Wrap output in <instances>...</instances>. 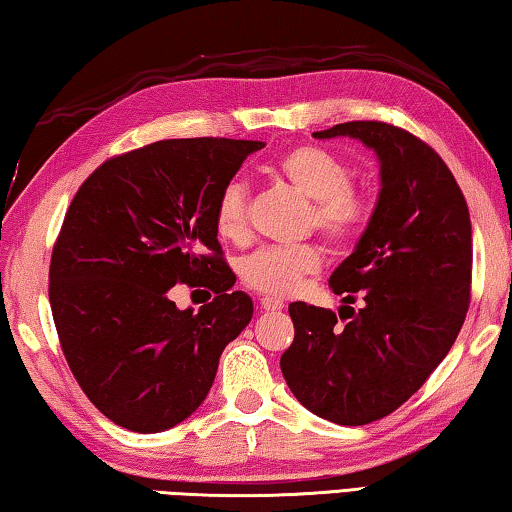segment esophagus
<instances>
[{"label": "esophagus", "mask_w": 512, "mask_h": 512, "mask_svg": "<svg viewBox=\"0 0 512 512\" xmlns=\"http://www.w3.org/2000/svg\"><path fill=\"white\" fill-rule=\"evenodd\" d=\"M259 305H262V309H266V311H280V309H284V302L280 298H273V296L259 298Z\"/></svg>", "instance_id": "34e87169"}]
</instances>
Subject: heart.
<instances>
[{
	"mask_svg": "<svg viewBox=\"0 0 512 512\" xmlns=\"http://www.w3.org/2000/svg\"><path fill=\"white\" fill-rule=\"evenodd\" d=\"M277 171L309 198L311 223L327 241L343 246L357 237L368 219V198L350 185V169L339 155L323 146L302 144L282 155ZM214 225L228 241H241L248 235V185L244 180L232 178L223 185L214 205ZM318 266L320 253L314 246H268L246 259L241 275L250 287L287 296Z\"/></svg>",
	"mask_w": 512,
	"mask_h": 512,
	"instance_id": "heart-1",
	"label": "heart"
}]
</instances>
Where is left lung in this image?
<instances>
[{"label":"left lung","instance_id":"8db88e82","mask_svg":"<svg viewBox=\"0 0 512 512\" xmlns=\"http://www.w3.org/2000/svg\"><path fill=\"white\" fill-rule=\"evenodd\" d=\"M314 137H352L379 160L375 210L329 277L343 302L357 293L363 305H343L341 327L334 311L291 302L296 336L280 368L305 409L359 427L409 400L454 345L470 307L472 223L452 171L415 135L348 121Z\"/></svg>","mask_w":512,"mask_h":512}]
</instances>
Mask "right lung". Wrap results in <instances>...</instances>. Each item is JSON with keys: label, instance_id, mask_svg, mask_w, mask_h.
I'll use <instances>...</instances> for the list:
<instances>
[{"label": "right lung", "instance_id": "obj_1", "mask_svg": "<svg viewBox=\"0 0 512 512\" xmlns=\"http://www.w3.org/2000/svg\"><path fill=\"white\" fill-rule=\"evenodd\" d=\"M264 142L162 140L103 162L76 192L51 255L49 302L60 348L90 402L124 429L158 433L210 393L221 352L253 300L216 239L214 205ZM217 296L178 310L168 289Z\"/></svg>", "mask_w": 512, "mask_h": 512}]
</instances>
